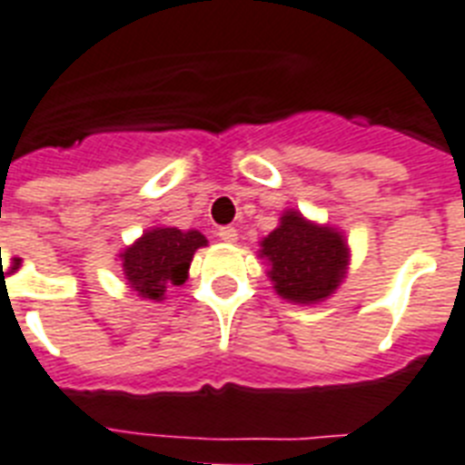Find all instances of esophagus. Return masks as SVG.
I'll return each mask as SVG.
<instances>
[{
    "instance_id": "1",
    "label": "esophagus",
    "mask_w": 465,
    "mask_h": 465,
    "mask_svg": "<svg viewBox=\"0 0 465 465\" xmlns=\"http://www.w3.org/2000/svg\"><path fill=\"white\" fill-rule=\"evenodd\" d=\"M218 237H221L223 242H230V244H232V242H237V230L232 228V225H225V228L218 230Z\"/></svg>"
}]
</instances>
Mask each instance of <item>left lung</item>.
I'll return each mask as SVG.
<instances>
[{
	"mask_svg": "<svg viewBox=\"0 0 465 465\" xmlns=\"http://www.w3.org/2000/svg\"><path fill=\"white\" fill-rule=\"evenodd\" d=\"M259 247L275 294L292 304L325 302L347 278L349 244L342 232L309 221L297 209H287Z\"/></svg>",
	"mask_w": 465,
	"mask_h": 465,
	"instance_id": "obj_1",
	"label": "left lung"
}]
</instances>
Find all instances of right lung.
<instances>
[{"label": "right lung", "mask_w": 465, "mask_h": 465, "mask_svg": "<svg viewBox=\"0 0 465 465\" xmlns=\"http://www.w3.org/2000/svg\"><path fill=\"white\" fill-rule=\"evenodd\" d=\"M206 244L209 240L199 230L154 225L123 249L118 259L123 275L137 297L163 302L168 287L185 282L194 252Z\"/></svg>", "instance_id": "1"}]
</instances>
